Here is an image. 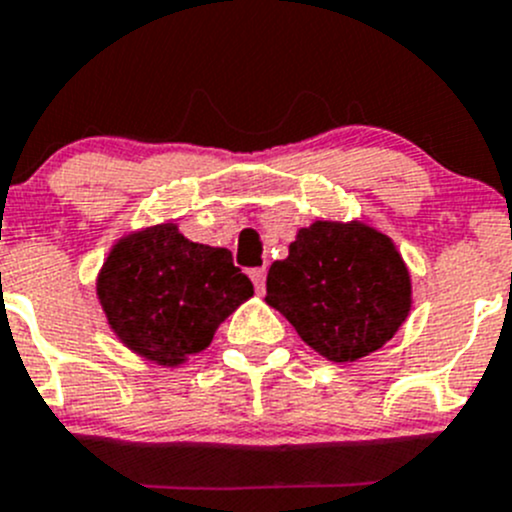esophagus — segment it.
Returning <instances> with one entry per match:
<instances>
[{
	"mask_svg": "<svg viewBox=\"0 0 512 512\" xmlns=\"http://www.w3.org/2000/svg\"><path fill=\"white\" fill-rule=\"evenodd\" d=\"M265 277H267V267H252L250 270V280L255 282L257 290H265Z\"/></svg>",
	"mask_w": 512,
	"mask_h": 512,
	"instance_id": "esophagus-1",
	"label": "esophagus"
}]
</instances>
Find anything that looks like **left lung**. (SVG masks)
I'll return each instance as SVG.
<instances>
[{
	"label": "left lung",
	"instance_id": "left-lung-1",
	"mask_svg": "<svg viewBox=\"0 0 512 512\" xmlns=\"http://www.w3.org/2000/svg\"><path fill=\"white\" fill-rule=\"evenodd\" d=\"M267 305L332 362L380 350L410 312V272L388 235L317 220L267 272Z\"/></svg>",
	"mask_w": 512,
	"mask_h": 512
}]
</instances>
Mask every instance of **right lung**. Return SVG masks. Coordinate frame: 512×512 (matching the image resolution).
Instances as JSON below:
<instances>
[{"mask_svg": "<svg viewBox=\"0 0 512 512\" xmlns=\"http://www.w3.org/2000/svg\"><path fill=\"white\" fill-rule=\"evenodd\" d=\"M252 292L230 250L190 242L172 222L122 237L97 277V297L119 340L167 367L205 350Z\"/></svg>", "mask_w": 512, "mask_h": 512, "instance_id": "obj_1", "label": "right lung"}]
</instances>
